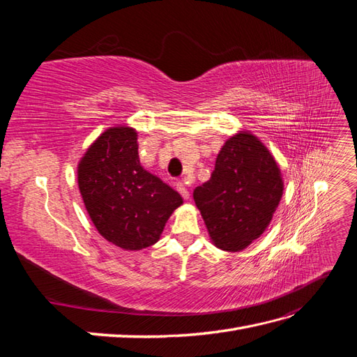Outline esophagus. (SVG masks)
<instances>
[{
    "label": "esophagus",
    "mask_w": 357,
    "mask_h": 357,
    "mask_svg": "<svg viewBox=\"0 0 357 357\" xmlns=\"http://www.w3.org/2000/svg\"><path fill=\"white\" fill-rule=\"evenodd\" d=\"M176 188H177V190L180 192V195L183 197V199H189L190 193H189V190H188V188H186L185 183H183V181H178L177 185H176Z\"/></svg>",
    "instance_id": "esophagus-1"
}]
</instances>
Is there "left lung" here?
Listing matches in <instances>:
<instances>
[{
  "instance_id": "left-lung-1",
  "label": "left lung",
  "mask_w": 357,
  "mask_h": 357,
  "mask_svg": "<svg viewBox=\"0 0 357 357\" xmlns=\"http://www.w3.org/2000/svg\"><path fill=\"white\" fill-rule=\"evenodd\" d=\"M283 190L273 153L250 131H238L222 146L210 180L193 190V199L211 243L234 253L265 232Z\"/></svg>"
}]
</instances>
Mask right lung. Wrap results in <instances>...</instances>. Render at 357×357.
I'll return each mask as SVG.
<instances>
[{
  "mask_svg": "<svg viewBox=\"0 0 357 357\" xmlns=\"http://www.w3.org/2000/svg\"><path fill=\"white\" fill-rule=\"evenodd\" d=\"M137 137L131 126L107 128L77 165L80 195L96 231L131 252L158 243L183 204L178 192L139 164Z\"/></svg>",
  "mask_w": 357,
  "mask_h": 357,
  "instance_id": "add662e5",
  "label": "right lung"
}]
</instances>
